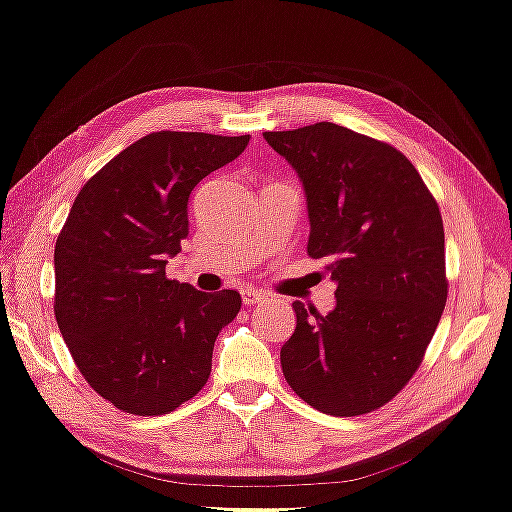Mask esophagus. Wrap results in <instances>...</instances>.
Instances as JSON below:
<instances>
[{
	"mask_svg": "<svg viewBox=\"0 0 512 512\" xmlns=\"http://www.w3.org/2000/svg\"><path fill=\"white\" fill-rule=\"evenodd\" d=\"M241 299H243V303L253 305V303H262L266 299V294L259 292V289L248 287V289H243V292H241Z\"/></svg>",
	"mask_w": 512,
	"mask_h": 512,
	"instance_id": "34e87169",
	"label": "esophagus"
}]
</instances>
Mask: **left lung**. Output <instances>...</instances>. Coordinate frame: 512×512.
Listing matches in <instances>:
<instances>
[{
	"mask_svg": "<svg viewBox=\"0 0 512 512\" xmlns=\"http://www.w3.org/2000/svg\"><path fill=\"white\" fill-rule=\"evenodd\" d=\"M303 183L308 255L338 285L329 315L294 301L282 375L310 407L361 416L414 377L444 312V223L430 190L391 144L319 121L264 133Z\"/></svg>",
	"mask_w": 512,
	"mask_h": 512,
	"instance_id": "1",
	"label": "left lung"
}]
</instances>
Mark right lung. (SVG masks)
I'll list each match as a JSON object with an SVG mask.
<instances>
[{"label":"right lung","instance_id":"right-lung-1","mask_svg":"<svg viewBox=\"0 0 512 512\" xmlns=\"http://www.w3.org/2000/svg\"><path fill=\"white\" fill-rule=\"evenodd\" d=\"M250 135L149 133L75 197L55 246V317L82 377L135 416L174 411L202 391L213 342L241 310L234 289L167 280L188 236V197Z\"/></svg>","mask_w":512,"mask_h":512}]
</instances>
